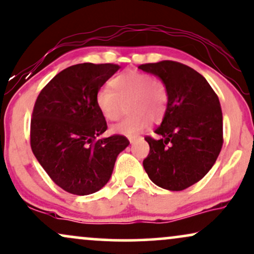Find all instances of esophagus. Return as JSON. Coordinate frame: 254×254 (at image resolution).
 Returning a JSON list of instances; mask_svg holds the SVG:
<instances>
[{"label": "esophagus", "instance_id": "1", "mask_svg": "<svg viewBox=\"0 0 254 254\" xmlns=\"http://www.w3.org/2000/svg\"><path fill=\"white\" fill-rule=\"evenodd\" d=\"M140 139H141V137H129V139H128V140H129L130 144H134L137 140H140Z\"/></svg>", "mask_w": 254, "mask_h": 254}]
</instances>
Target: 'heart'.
Returning a JSON list of instances; mask_svg holds the SVG:
<instances>
[{"mask_svg": "<svg viewBox=\"0 0 254 254\" xmlns=\"http://www.w3.org/2000/svg\"><path fill=\"white\" fill-rule=\"evenodd\" d=\"M108 85L111 90L101 88L95 94V105L100 114L108 121L119 119L124 104H127L129 112L124 120L111 127L113 134L135 136L150 120L156 123L166 113L168 92L159 78L127 70L112 78Z\"/></svg>", "mask_w": 254, "mask_h": 254, "instance_id": "b5f03b06", "label": "heart"}]
</instances>
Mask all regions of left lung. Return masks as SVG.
<instances>
[{
  "instance_id": "1",
  "label": "left lung",
  "mask_w": 254,
  "mask_h": 254,
  "mask_svg": "<svg viewBox=\"0 0 254 254\" xmlns=\"http://www.w3.org/2000/svg\"><path fill=\"white\" fill-rule=\"evenodd\" d=\"M160 78L168 104L162 123L147 136L149 154L143 168L151 182L170 191L191 187L209 173L223 146L219 99L206 79L193 68L163 61L139 66Z\"/></svg>"
}]
</instances>
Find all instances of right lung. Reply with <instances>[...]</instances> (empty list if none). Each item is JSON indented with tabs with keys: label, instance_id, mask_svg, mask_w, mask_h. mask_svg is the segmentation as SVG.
Listing matches in <instances>:
<instances>
[{
	"label": "right lung",
	"instance_id": "right-lung-1",
	"mask_svg": "<svg viewBox=\"0 0 254 254\" xmlns=\"http://www.w3.org/2000/svg\"><path fill=\"white\" fill-rule=\"evenodd\" d=\"M119 68L115 64L72 65L56 74L36 100L32 153L51 180L73 195H90L106 186L118 155L129 144L123 135L98 139L107 124L95 94Z\"/></svg>",
	"mask_w": 254,
	"mask_h": 254
}]
</instances>
